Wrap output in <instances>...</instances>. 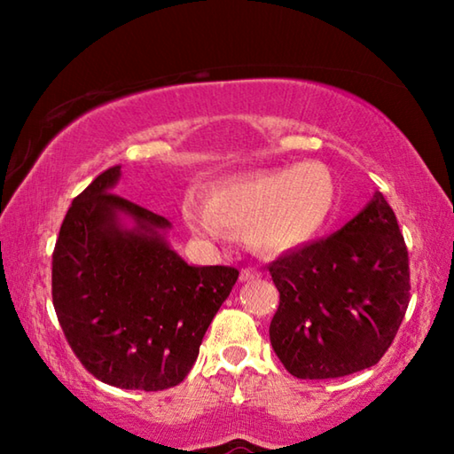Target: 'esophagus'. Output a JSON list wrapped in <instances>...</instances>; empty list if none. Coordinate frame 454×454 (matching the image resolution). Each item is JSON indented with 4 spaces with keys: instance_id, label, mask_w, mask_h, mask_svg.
<instances>
[{
    "instance_id": "esophagus-1",
    "label": "esophagus",
    "mask_w": 454,
    "mask_h": 454,
    "mask_svg": "<svg viewBox=\"0 0 454 454\" xmlns=\"http://www.w3.org/2000/svg\"><path fill=\"white\" fill-rule=\"evenodd\" d=\"M260 274L258 270H254V268H244V270L240 272V280L242 282H248V280H258L260 278Z\"/></svg>"
}]
</instances>
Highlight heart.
Masks as SVG:
<instances>
[{
	"instance_id": "heart-1",
	"label": "heart",
	"mask_w": 454,
	"mask_h": 454,
	"mask_svg": "<svg viewBox=\"0 0 454 454\" xmlns=\"http://www.w3.org/2000/svg\"><path fill=\"white\" fill-rule=\"evenodd\" d=\"M338 188L325 164L301 162L214 184L208 202L196 194L184 200V218L196 234L220 238L224 228L246 232L264 254L301 248L333 216Z\"/></svg>"
}]
</instances>
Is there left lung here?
Returning a JSON list of instances; mask_svg holds the SVG:
<instances>
[{
    "mask_svg": "<svg viewBox=\"0 0 454 454\" xmlns=\"http://www.w3.org/2000/svg\"><path fill=\"white\" fill-rule=\"evenodd\" d=\"M268 270L280 292L270 342L296 379H338L374 366L411 298L409 252L380 192L338 232L286 252Z\"/></svg>",
    "mask_w": 454,
    "mask_h": 454,
    "instance_id": "obj_1",
    "label": "left lung"
}]
</instances>
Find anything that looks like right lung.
<instances>
[{
	"instance_id": "right-lung-1",
	"label": "right lung",
	"mask_w": 454,
	"mask_h": 454,
	"mask_svg": "<svg viewBox=\"0 0 454 454\" xmlns=\"http://www.w3.org/2000/svg\"><path fill=\"white\" fill-rule=\"evenodd\" d=\"M118 180L114 166L74 198L53 248L51 298L88 372L152 393L186 379L238 270L184 262L164 238L170 222L114 194Z\"/></svg>"
}]
</instances>
